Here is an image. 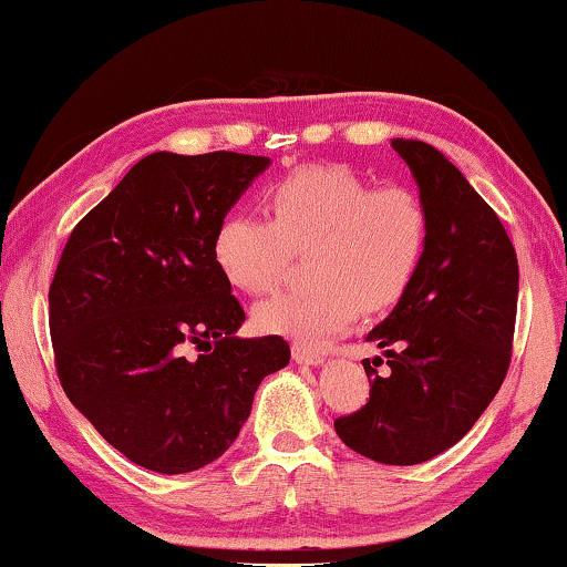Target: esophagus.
I'll return each instance as SVG.
<instances>
[{"mask_svg":"<svg viewBox=\"0 0 567 567\" xmlns=\"http://www.w3.org/2000/svg\"><path fill=\"white\" fill-rule=\"evenodd\" d=\"M292 357H295L297 364H307V367H319V364L324 362V354L322 352H315V349L300 347V344L292 347Z\"/></svg>","mask_w":567,"mask_h":567,"instance_id":"obj_1","label":"esophagus"}]
</instances>
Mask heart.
<instances>
[{
    "label": "heart",
    "instance_id": "heart-1",
    "mask_svg": "<svg viewBox=\"0 0 567 567\" xmlns=\"http://www.w3.org/2000/svg\"><path fill=\"white\" fill-rule=\"evenodd\" d=\"M270 220L228 213L210 255L235 290L262 295L292 252L310 250L307 290L255 307L262 334L319 347L367 310L396 305L414 282L429 243V210L406 185L372 188L352 168L319 163L292 171L265 195Z\"/></svg>",
    "mask_w": 567,
    "mask_h": 567
}]
</instances>
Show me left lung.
Wrapping results in <instances>:
<instances>
[{
	"label": "left lung",
	"instance_id": "8db88e82",
	"mask_svg": "<svg viewBox=\"0 0 567 567\" xmlns=\"http://www.w3.org/2000/svg\"><path fill=\"white\" fill-rule=\"evenodd\" d=\"M429 210V243L414 282L367 342L389 374L364 362L369 401L334 421L344 444L389 466H414L468 434L511 364L518 260L491 205L444 153L391 138ZM382 362V357H377Z\"/></svg>",
	"mask_w": 567,
	"mask_h": 567
}]
</instances>
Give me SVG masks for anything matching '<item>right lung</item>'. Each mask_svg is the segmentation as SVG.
I'll return each instance as SVG.
<instances>
[{
	"label": "right lung",
	"instance_id": "1",
	"mask_svg": "<svg viewBox=\"0 0 567 567\" xmlns=\"http://www.w3.org/2000/svg\"><path fill=\"white\" fill-rule=\"evenodd\" d=\"M267 168L233 151L151 153L59 257L49 329L61 386L143 468L173 476L223 456L262 379L290 364L282 337L235 334L245 312L210 255L218 223ZM190 346L206 354L193 360Z\"/></svg>",
	"mask_w": 567,
	"mask_h": 567
}]
</instances>
